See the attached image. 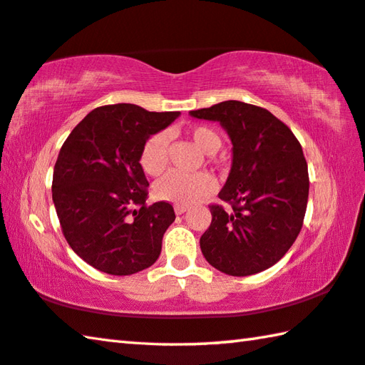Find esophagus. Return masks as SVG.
Masks as SVG:
<instances>
[{
	"label": "esophagus",
	"mask_w": 365,
	"mask_h": 365,
	"mask_svg": "<svg viewBox=\"0 0 365 365\" xmlns=\"http://www.w3.org/2000/svg\"><path fill=\"white\" fill-rule=\"evenodd\" d=\"M188 211V206H182V205H177L175 206V212L180 215V214H183V212H187Z\"/></svg>",
	"instance_id": "obj_1"
}]
</instances>
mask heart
I'll return each instance as SVG.
<instances>
[{"instance_id": "b5f03b06", "label": "heart", "mask_w": 365, "mask_h": 365, "mask_svg": "<svg viewBox=\"0 0 365 365\" xmlns=\"http://www.w3.org/2000/svg\"><path fill=\"white\" fill-rule=\"evenodd\" d=\"M188 137L197 150L205 154L217 153L222 146L220 135L214 128L206 125L193 127L188 132ZM168 145L169 140L164 132L154 133L146 140L140 153V165L145 170V174L150 177H158L165 170V165H168ZM214 188V178L206 172H200V174L193 175H182L170 172L154 185V195L163 201L187 206L212 193Z\"/></svg>"}]
</instances>
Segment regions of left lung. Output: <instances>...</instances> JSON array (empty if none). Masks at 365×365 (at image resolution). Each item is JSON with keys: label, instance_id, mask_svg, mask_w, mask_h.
Masks as SVG:
<instances>
[{"label": "left lung", "instance_id": "left-lung-1", "mask_svg": "<svg viewBox=\"0 0 365 365\" xmlns=\"http://www.w3.org/2000/svg\"><path fill=\"white\" fill-rule=\"evenodd\" d=\"M190 114L220 122L233 143L232 170L219 193L228 207L209 205L212 220L200 240L202 255L233 277L272 267L298 238L307 207V163L298 138L255 104L222 101Z\"/></svg>", "mask_w": 365, "mask_h": 365}]
</instances>
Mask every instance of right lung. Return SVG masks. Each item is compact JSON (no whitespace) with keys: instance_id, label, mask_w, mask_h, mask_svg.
<instances>
[{"instance_id":"1","label":"right lung","mask_w":365,"mask_h":365,"mask_svg":"<svg viewBox=\"0 0 365 365\" xmlns=\"http://www.w3.org/2000/svg\"><path fill=\"white\" fill-rule=\"evenodd\" d=\"M178 114L108 104L91 110L64 141L54 164L53 202L67 243L91 267L132 275L159 257L175 212L165 201L146 205L150 183L140 153Z\"/></svg>"}]
</instances>
